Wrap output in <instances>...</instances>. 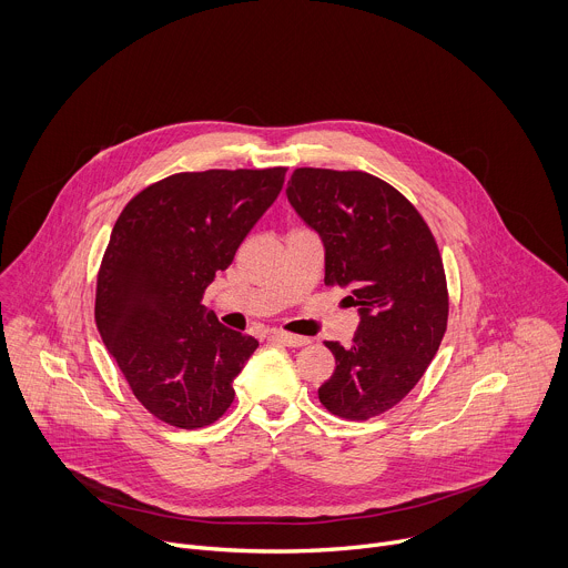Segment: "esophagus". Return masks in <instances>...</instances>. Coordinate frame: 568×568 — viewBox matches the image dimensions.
<instances>
[{
	"label": "esophagus",
	"mask_w": 568,
	"mask_h": 568,
	"mask_svg": "<svg viewBox=\"0 0 568 568\" xmlns=\"http://www.w3.org/2000/svg\"><path fill=\"white\" fill-rule=\"evenodd\" d=\"M272 339L281 342L283 346H290V348H301L305 344H310L307 337H298V335H290V333H283V331H274L272 333Z\"/></svg>",
	"instance_id": "obj_1"
}]
</instances>
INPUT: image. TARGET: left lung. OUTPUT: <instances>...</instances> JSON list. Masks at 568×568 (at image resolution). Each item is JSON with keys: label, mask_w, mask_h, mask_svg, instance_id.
Instances as JSON below:
<instances>
[{"label": "left lung", "mask_w": 568, "mask_h": 568, "mask_svg": "<svg viewBox=\"0 0 568 568\" xmlns=\"http://www.w3.org/2000/svg\"><path fill=\"white\" fill-rule=\"evenodd\" d=\"M285 193L323 242V281L348 290L359 312L351 346L326 342L337 366L318 399L339 418H375L418 384L443 342L438 245L414 204L368 173L296 169Z\"/></svg>", "instance_id": "obj_1"}]
</instances>
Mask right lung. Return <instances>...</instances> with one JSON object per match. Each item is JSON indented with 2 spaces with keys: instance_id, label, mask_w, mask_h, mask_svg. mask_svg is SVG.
<instances>
[{
  "instance_id": "obj_1",
  "label": "right lung",
  "mask_w": 568,
  "mask_h": 568,
  "mask_svg": "<svg viewBox=\"0 0 568 568\" xmlns=\"http://www.w3.org/2000/svg\"><path fill=\"white\" fill-rule=\"evenodd\" d=\"M287 169L180 173L119 215L97 285V326L132 393L180 429L215 423L258 348L202 305L242 240L278 197Z\"/></svg>"
}]
</instances>
